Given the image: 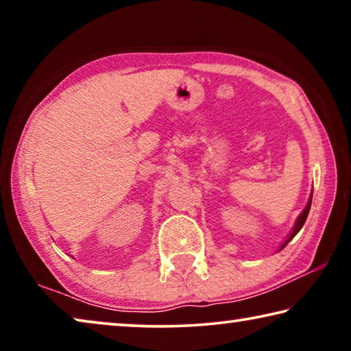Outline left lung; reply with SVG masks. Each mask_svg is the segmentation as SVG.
<instances>
[{
    "label": "left lung",
    "instance_id": "left-lung-1",
    "mask_svg": "<svg viewBox=\"0 0 351 351\" xmlns=\"http://www.w3.org/2000/svg\"><path fill=\"white\" fill-rule=\"evenodd\" d=\"M311 199H313V192H311V195H310V199H308V203H306V206H305V209L302 210V213H300L299 217H297L293 230H291V232H289L288 239L282 243L280 247H278V251H282V249H283L285 246H287L291 240L294 239V237L297 235V232H299V230H300L302 228H304V224H305V221H306V217H308V212H310V207H311Z\"/></svg>",
    "mask_w": 351,
    "mask_h": 351
}]
</instances>
